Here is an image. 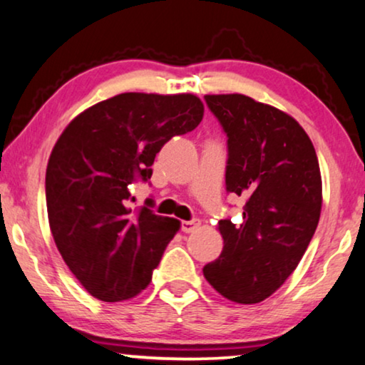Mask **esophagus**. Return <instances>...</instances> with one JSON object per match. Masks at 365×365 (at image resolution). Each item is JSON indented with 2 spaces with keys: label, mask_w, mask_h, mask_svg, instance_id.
Segmentation results:
<instances>
[{
  "label": "esophagus",
  "mask_w": 365,
  "mask_h": 365,
  "mask_svg": "<svg viewBox=\"0 0 365 365\" xmlns=\"http://www.w3.org/2000/svg\"><path fill=\"white\" fill-rule=\"evenodd\" d=\"M200 225V220L199 219H192V220H184L181 224V230L184 234H191V232L197 230Z\"/></svg>",
  "instance_id": "34e87169"
}]
</instances>
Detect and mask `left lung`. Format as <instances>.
<instances>
[{
    "mask_svg": "<svg viewBox=\"0 0 365 365\" xmlns=\"http://www.w3.org/2000/svg\"><path fill=\"white\" fill-rule=\"evenodd\" d=\"M227 135V192L244 195L242 222H219L224 250L204 267L222 297L255 304L298 267L323 204L319 163L294 118L240 93L205 95Z\"/></svg>",
    "mask_w": 365,
    "mask_h": 365,
    "instance_id": "obj_1",
    "label": "left lung"
}]
</instances>
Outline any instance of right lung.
Returning <instances> with one entry per match:
<instances>
[{"label":"right lung","mask_w":365,"mask_h":365,"mask_svg":"<svg viewBox=\"0 0 365 365\" xmlns=\"http://www.w3.org/2000/svg\"><path fill=\"white\" fill-rule=\"evenodd\" d=\"M204 105L191 93H120L68 123L51 153L46 202L62 258L92 297L115 303L151 282L179 220L138 212L130 184L146 182L156 153L200 123Z\"/></svg>","instance_id":"obj_1"}]
</instances>
